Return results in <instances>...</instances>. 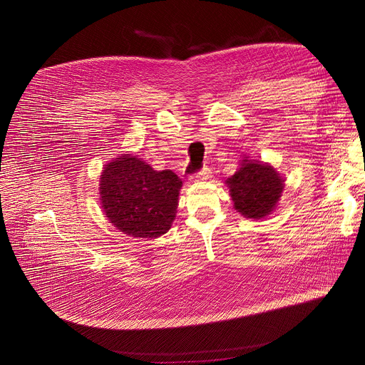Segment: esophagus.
Masks as SVG:
<instances>
[{
  "instance_id": "1",
  "label": "esophagus",
  "mask_w": 365,
  "mask_h": 365,
  "mask_svg": "<svg viewBox=\"0 0 365 365\" xmlns=\"http://www.w3.org/2000/svg\"><path fill=\"white\" fill-rule=\"evenodd\" d=\"M211 177V170L208 168V167H204L200 173H197L195 175H194V178L195 180H198V181H204V180H208Z\"/></svg>"
}]
</instances>
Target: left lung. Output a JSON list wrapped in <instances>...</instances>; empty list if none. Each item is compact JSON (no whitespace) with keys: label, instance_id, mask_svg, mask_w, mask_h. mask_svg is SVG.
<instances>
[{"label":"left lung","instance_id":"8db88e82","mask_svg":"<svg viewBox=\"0 0 365 365\" xmlns=\"http://www.w3.org/2000/svg\"><path fill=\"white\" fill-rule=\"evenodd\" d=\"M234 208L245 218L259 220L271 214L284 190V178L261 161L244 158L234 175L227 178Z\"/></svg>","mask_w":365,"mask_h":365}]
</instances>
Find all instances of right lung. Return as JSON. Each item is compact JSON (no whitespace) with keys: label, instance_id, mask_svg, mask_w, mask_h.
<instances>
[{"label":"right lung","instance_id":"1","mask_svg":"<svg viewBox=\"0 0 365 365\" xmlns=\"http://www.w3.org/2000/svg\"><path fill=\"white\" fill-rule=\"evenodd\" d=\"M182 181L171 171H155L137 155L124 154L101 173L100 200L110 222L140 238L165 234L175 220Z\"/></svg>","mask_w":365,"mask_h":365}]
</instances>
